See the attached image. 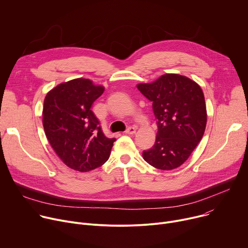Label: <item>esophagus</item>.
Returning <instances> with one entry per match:
<instances>
[{
	"label": "esophagus",
	"mask_w": 248,
	"mask_h": 248,
	"mask_svg": "<svg viewBox=\"0 0 248 248\" xmlns=\"http://www.w3.org/2000/svg\"><path fill=\"white\" fill-rule=\"evenodd\" d=\"M136 133V128L135 127H128L125 131V134L127 135H133Z\"/></svg>",
	"instance_id": "esophagus-1"
}]
</instances>
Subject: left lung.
<instances>
[{
  "mask_svg": "<svg viewBox=\"0 0 248 248\" xmlns=\"http://www.w3.org/2000/svg\"><path fill=\"white\" fill-rule=\"evenodd\" d=\"M137 88L153 102L157 133L154 147L143 152L152 167L171 170L183 164L197 147L207 124L201 87L178 74H166Z\"/></svg>",
  "mask_w": 248,
  "mask_h": 248,
  "instance_id": "left-lung-1",
  "label": "left lung"
}]
</instances>
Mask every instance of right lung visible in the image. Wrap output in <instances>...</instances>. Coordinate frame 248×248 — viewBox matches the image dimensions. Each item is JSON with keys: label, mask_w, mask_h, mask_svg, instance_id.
Here are the masks:
<instances>
[{"label": "right lung", "mask_w": 248, "mask_h": 248, "mask_svg": "<svg viewBox=\"0 0 248 248\" xmlns=\"http://www.w3.org/2000/svg\"><path fill=\"white\" fill-rule=\"evenodd\" d=\"M104 92L89 78H74L47 93L42 123L47 139L70 169L87 172L109 157L116 141L103 134L92 105Z\"/></svg>", "instance_id": "1"}]
</instances>
